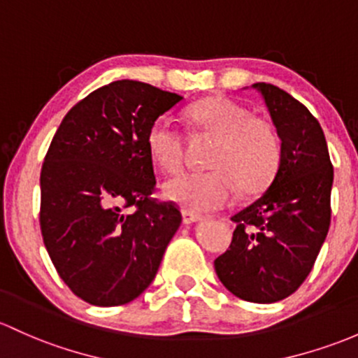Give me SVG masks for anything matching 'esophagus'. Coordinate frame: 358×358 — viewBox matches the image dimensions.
<instances>
[{
	"label": "esophagus",
	"instance_id": "obj_1",
	"mask_svg": "<svg viewBox=\"0 0 358 358\" xmlns=\"http://www.w3.org/2000/svg\"><path fill=\"white\" fill-rule=\"evenodd\" d=\"M201 220V217L196 213H191V211H182V222L184 224H194V222Z\"/></svg>",
	"mask_w": 358,
	"mask_h": 358
}]
</instances>
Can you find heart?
Here are the masks:
<instances>
[{"instance_id":"b5f03b06","label":"heart","mask_w":358,"mask_h":358,"mask_svg":"<svg viewBox=\"0 0 358 358\" xmlns=\"http://www.w3.org/2000/svg\"><path fill=\"white\" fill-rule=\"evenodd\" d=\"M186 117L194 131L215 138L208 172H191L169 180L165 196L191 213L224 208L232 201L236 186L244 193L261 189L276 174L282 143L275 126L251 116L242 103L215 95L193 103ZM152 160L165 174H176L184 164V136L169 119L152 122L147 133Z\"/></svg>"}]
</instances>
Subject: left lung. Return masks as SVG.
Listing matches in <instances>:
<instances>
[{
	"label": "left lung",
	"instance_id": "1",
	"mask_svg": "<svg viewBox=\"0 0 358 358\" xmlns=\"http://www.w3.org/2000/svg\"><path fill=\"white\" fill-rule=\"evenodd\" d=\"M282 140L278 171L252 205L232 217L229 249L215 271L229 292L271 303L302 285L331 224L333 164L317 119L282 88L255 83Z\"/></svg>",
	"mask_w": 358,
	"mask_h": 358
}]
</instances>
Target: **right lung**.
<instances>
[{"instance_id":"add662e5","label":"right lung","mask_w":358,"mask_h":358,"mask_svg":"<svg viewBox=\"0 0 358 358\" xmlns=\"http://www.w3.org/2000/svg\"><path fill=\"white\" fill-rule=\"evenodd\" d=\"M182 101L134 80L97 88L73 106L41 171V232L57 275L76 297L113 307L143 294L182 215L153 198L147 133Z\"/></svg>"}]
</instances>
